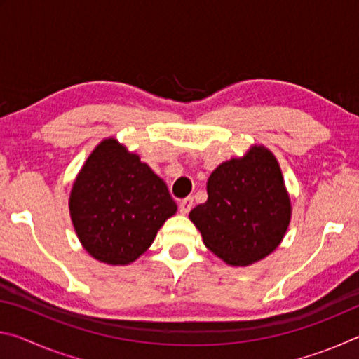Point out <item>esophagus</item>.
<instances>
[{
	"label": "esophagus",
	"instance_id": "obj_1",
	"mask_svg": "<svg viewBox=\"0 0 359 359\" xmlns=\"http://www.w3.org/2000/svg\"><path fill=\"white\" fill-rule=\"evenodd\" d=\"M179 209L182 214H188V212L193 209V198L188 196L185 199H182V201L179 203Z\"/></svg>",
	"mask_w": 359,
	"mask_h": 359
}]
</instances>
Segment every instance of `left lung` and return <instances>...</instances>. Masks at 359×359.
I'll return each instance as SVG.
<instances>
[{
  "label": "left lung",
  "instance_id": "obj_1",
  "mask_svg": "<svg viewBox=\"0 0 359 359\" xmlns=\"http://www.w3.org/2000/svg\"><path fill=\"white\" fill-rule=\"evenodd\" d=\"M208 201L190 212L205 247L231 266L263 259L283 239L291 217L278 163L264 147L218 166Z\"/></svg>",
  "mask_w": 359,
  "mask_h": 359
}]
</instances>
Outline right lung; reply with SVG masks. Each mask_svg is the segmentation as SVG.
I'll list each match as a JSON object with an SVG mask.
<instances>
[{
    "instance_id": "add662e5",
    "label": "right lung",
    "mask_w": 359,
    "mask_h": 359,
    "mask_svg": "<svg viewBox=\"0 0 359 359\" xmlns=\"http://www.w3.org/2000/svg\"><path fill=\"white\" fill-rule=\"evenodd\" d=\"M69 210L85 250L117 266L141 257L177 205L165 182L137 155L106 139L79 174Z\"/></svg>"
}]
</instances>
